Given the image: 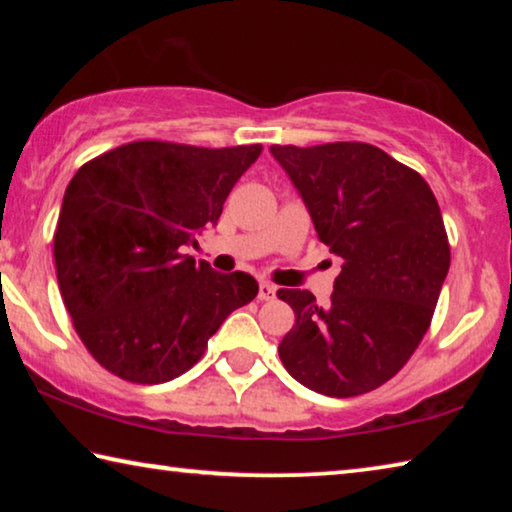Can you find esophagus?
I'll return each instance as SVG.
<instances>
[{
  "label": "esophagus",
  "mask_w": 512,
  "mask_h": 512,
  "mask_svg": "<svg viewBox=\"0 0 512 512\" xmlns=\"http://www.w3.org/2000/svg\"><path fill=\"white\" fill-rule=\"evenodd\" d=\"M275 287L273 284H268V282H262L259 284V293H257V298L262 300V302H268V300H273L275 298Z\"/></svg>",
  "instance_id": "obj_1"
}]
</instances>
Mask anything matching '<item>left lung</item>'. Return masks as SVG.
I'll return each instance as SVG.
<instances>
[{
    "mask_svg": "<svg viewBox=\"0 0 512 512\" xmlns=\"http://www.w3.org/2000/svg\"><path fill=\"white\" fill-rule=\"evenodd\" d=\"M305 201L318 239L341 257L332 302L280 289L296 325L280 359L293 379L329 397L375 391L427 334L449 271V241L418 171L363 142L271 146Z\"/></svg>",
    "mask_w": 512,
    "mask_h": 512,
    "instance_id": "8db88e82",
    "label": "left lung"
}]
</instances>
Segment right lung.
I'll return each mask as SVG.
<instances>
[{"label": "right lung", "instance_id": "right-lung-1", "mask_svg": "<svg viewBox=\"0 0 512 512\" xmlns=\"http://www.w3.org/2000/svg\"><path fill=\"white\" fill-rule=\"evenodd\" d=\"M262 146L144 140L76 171L54 232L60 296L76 334L103 368L162 384L203 357L232 311L257 296L244 271L219 273L183 255L216 225Z\"/></svg>", "mask_w": 512, "mask_h": 512}]
</instances>
